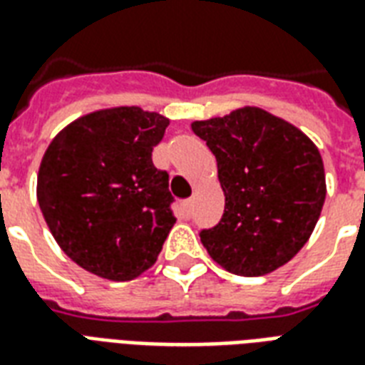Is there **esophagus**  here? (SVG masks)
Instances as JSON below:
<instances>
[{"instance_id":"esophagus-1","label":"esophagus","mask_w":365,"mask_h":365,"mask_svg":"<svg viewBox=\"0 0 365 365\" xmlns=\"http://www.w3.org/2000/svg\"><path fill=\"white\" fill-rule=\"evenodd\" d=\"M192 204H194V200H185L182 202V207H185V213H186V217H190V213H192Z\"/></svg>"}]
</instances>
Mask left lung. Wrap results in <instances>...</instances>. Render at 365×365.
<instances>
[{"label":"left lung","mask_w":365,"mask_h":365,"mask_svg":"<svg viewBox=\"0 0 365 365\" xmlns=\"http://www.w3.org/2000/svg\"><path fill=\"white\" fill-rule=\"evenodd\" d=\"M217 160L223 217L200 240L229 273L262 277L297 256L327 194L322 153L289 120L259 108L194 120Z\"/></svg>","instance_id":"left-lung-1"}]
</instances>
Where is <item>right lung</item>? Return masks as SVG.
Segmentation results:
<instances>
[{
  "mask_svg": "<svg viewBox=\"0 0 365 365\" xmlns=\"http://www.w3.org/2000/svg\"><path fill=\"white\" fill-rule=\"evenodd\" d=\"M169 119L136 106L68 123L43 153L36 196L49 231L82 269L130 281L150 269L175 225L169 175L152 163Z\"/></svg>",
  "mask_w": 365,
  "mask_h": 365,
  "instance_id": "right-lung-1",
  "label": "right lung"
}]
</instances>
